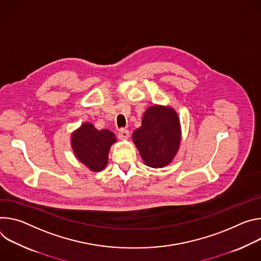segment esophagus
Returning a JSON list of instances; mask_svg holds the SVG:
<instances>
[{"instance_id": "34e87169", "label": "esophagus", "mask_w": 261, "mask_h": 261, "mask_svg": "<svg viewBox=\"0 0 261 261\" xmlns=\"http://www.w3.org/2000/svg\"><path fill=\"white\" fill-rule=\"evenodd\" d=\"M118 137H119L120 140H126V139H128V137H129V132H128L127 129L121 128V129H119Z\"/></svg>"}]
</instances>
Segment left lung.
<instances>
[{"label":"left lung","instance_id":"obj_1","mask_svg":"<svg viewBox=\"0 0 261 261\" xmlns=\"http://www.w3.org/2000/svg\"><path fill=\"white\" fill-rule=\"evenodd\" d=\"M181 138L178 115L174 109L153 106L144 113L142 125L133 134V141L148 167L163 168L176 155Z\"/></svg>","mask_w":261,"mask_h":261}]
</instances>
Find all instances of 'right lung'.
I'll return each mask as SVG.
<instances>
[{
	"label": "right lung",
	"mask_w": 261,
	"mask_h": 261,
	"mask_svg": "<svg viewBox=\"0 0 261 261\" xmlns=\"http://www.w3.org/2000/svg\"><path fill=\"white\" fill-rule=\"evenodd\" d=\"M116 140L111 130H98L93 124L86 122L72 133L71 147L81 163L91 171L98 172L106 168L110 148Z\"/></svg>",
	"instance_id": "right-lung-1"
}]
</instances>
